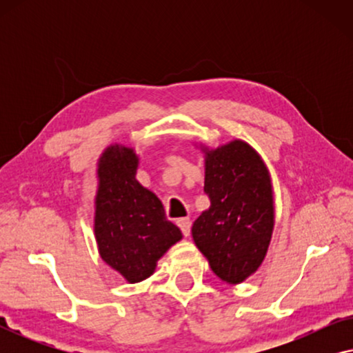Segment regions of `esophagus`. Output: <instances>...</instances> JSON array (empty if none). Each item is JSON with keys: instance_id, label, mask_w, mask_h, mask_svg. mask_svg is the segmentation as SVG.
<instances>
[{"instance_id": "esophagus-1", "label": "esophagus", "mask_w": 353, "mask_h": 353, "mask_svg": "<svg viewBox=\"0 0 353 353\" xmlns=\"http://www.w3.org/2000/svg\"><path fill=\"white\" fill-rule=\"evenodd\" d=\"M176 225L180 226L183 236H190V231H191V220L190 219H178Z\"/></svg>"}]
</instances>
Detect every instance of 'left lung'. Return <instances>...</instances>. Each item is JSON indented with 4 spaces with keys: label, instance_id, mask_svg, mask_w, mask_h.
Wrapping results in <instances>:
<instances>
[{
    "label": "left lung",
    "instance_id": "8db88e82",
    "mask_svg": "<svg viewBox=\"0 0 353 353\" xmlns=\"http://www.w3.org/2000/svg\"><path fill=\"white\" fill-rule=\"evenodd\" d=\"M202 151L210 207L192 223V239L221 281L243 283L262 265L272 239L274 205L268 168L241 139Z\"/></svg>",
    "mask_w": 353,
    "mask_h": 353
}]
</instances>
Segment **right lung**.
<instances>
[{"label":"right lung","instance_id":"right-lung-1","mask_svg":"<svg viewBox=\"0 0 353 353\" xmlns=\"http://www.w3.org/2000/svg\"><path fill=\"white\" fill-rule=\"evenodd\" d=\"M138 156L112 144L98 162L94 236L99 255L128 283L151 276L157 260L183 238L159 197L137 180Z\"/></svg>","mask_w":353,"mask_h":353}]
</instances>
